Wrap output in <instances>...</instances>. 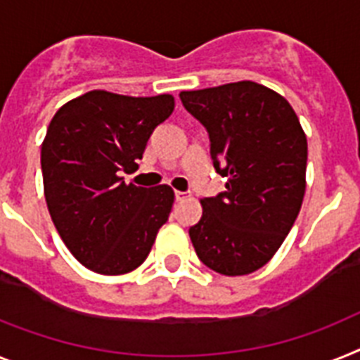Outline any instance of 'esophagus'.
I'll list each match as a JSON object with an SVG mask.
<instances>
[{
    "mask_svg": "<svg viewBox=\"0 0 360 360\" xmlns=\"http://www.w3.org/2000/svg\"><path fill=\"white\" fill-rule=\"evenodd\" d=\"M186 198H190L188 192H179V190L175 192V199H177V201H185Z\"/></svg>",
    "mask_w": 360,
    "mask_h": 360,
    "instance_id": "1",
    "label": "esophagus"
}]
</instances>
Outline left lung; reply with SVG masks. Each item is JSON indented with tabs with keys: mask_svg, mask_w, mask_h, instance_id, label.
I'll return each mask as SVG.
<instances>
[{
	"mask_svg": "<svg viewBox=\"0 0 360 360\" xmlns=\"http://www.w3.org/2000/svg\"><path fill=\"white\" fill-rule=\"evenodd\" d=\"M179 96L207 128L214 168L229 179L225 192L201 199L203 216L190 226V240L216 273H255L280 249L306 194L300 120L282 95L250 80Z\"/></svg>",
	"mask_w": 360,
	"mask_h": 360,
	"instance_id": "obj_1",
	"label": "left lung"
}]
</instances>
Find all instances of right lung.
<instances>
[{
    "instance_id": "obj_1",
    "label": "right lung",
    "mask_w": 360,
    "mask_h": 360,
    "mask_svg": "<svg viewBox=\"0 0 360 360\" xmlns=\"http://www.w3.org/2000/svg\"><path fill=\"white\" fill-rule=\"evenodd\" d=\"M172 95L93 89L65 102L41 143L44 194L71 255L98 274H126L152 250L174 205L168 185L124 183L148 139L172 115Z\"/></svg>"
}]
</instances>
